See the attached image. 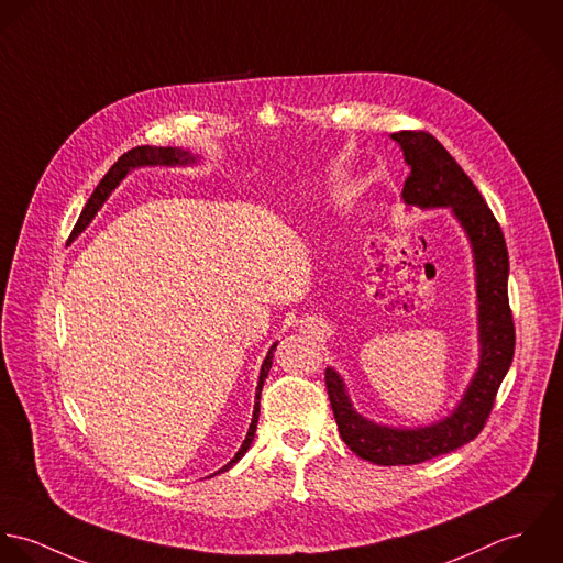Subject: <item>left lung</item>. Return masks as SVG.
I'll list each match as a JSON object with an SVG mask.
<instances>
[{
	"label": "left lung",
	"mask_w": 563,
	"mask_h": 563,
	"mask_svg": "<svg viewBox=\"0 0 563 563\" xmlns=\"http://www.w3.org/2000/svg\"><path fill=\"white\" fill-rule=\"evenodd\" d=\"M391 139L411 169L402 187L405 207L450 209L467 236L476 283L478 367L452 413L427 427H389L367 420L354 409L335 367H327V389L347 449L376 465H413L461 449L481 433L514 361L516 331L507 296L509 254L483 196L433 134L402 130Z\"/></svg>",
	"instance_id": "obj_1"
}]
</instances>
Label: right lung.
Masks as SVG:
<instances>
[{"instance_id": "obj_1", "label": "right lung", "mask_w": 563, "mask_h": 563, "mask_svg": "<svg viewBox=\"0 0 563 563\" xmlns=\"http://www.w3.org/2000/svg\"><path fill=\"white\" fill-rule=\"evenodd\" d=\"M200 161L198 154L185 150V147H154V145H139V147H132L128 150L123 156H119V161L114 163L113 167L109 169V174L100 180V185L96 187V191L91 194L87 207L82 209L78 222L71 230V236L69 241H74L80 232L87 230V225L93 222V218L98 216V211L104 207V202L109 200V196L113 194L114 189L119 187V183L136 167H185V165H196ZM278 341L272 343V347L267 350L265 354V361L261 365V374H258V385H256V394H254V411H252V422H250V429H247V435L241 444V449L236 450V454L225 463L224 467H220L216 474L230 470L245 452L252 446V440H254V433H256V424H258V411H261V389H263V383L269 374V367H272V358H274V350H276ZM213 476V474H211Z\"/></svg>"}]
</instances>
